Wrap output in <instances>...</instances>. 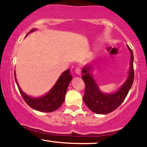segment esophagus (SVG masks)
I'll return each instance as SVG.
<instances>
[{"label":"esophagus","mask_w":147,"mask_h":147,"mask_svg":"<svg viewBox=\"0 0 147 147\" xmlns=\"http://www.w3.org/2000/svg\"><path fill=\"white\" fill-rule=\"evenodd\" d=\"M75 73L77 74V75H81V69L80 67H77L76 69H75Z\"/></svg>","instance_id":"esophagus-1"}]
</instances>
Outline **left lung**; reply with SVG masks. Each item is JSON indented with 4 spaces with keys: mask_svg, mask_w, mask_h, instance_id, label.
Instances as JSON below:
<instances>
[{
    "mask_svg": "<svg viewBox=\"0 0 147 147\" xmlns=\"http://www.w3.org/2000/svg\"><path fill=\"white\" fill-rule=\"evenodd\" d=\"M127 47L131 53V63L129 76L126 82L116 92L112 94L102 93L91 75V70L92 69V65H87L82 69L83 75L82 78L85 84V91L83 96V100L92 112L100 115H105L113 112L122 103L127 97L132 85L134 78L133 52L128 45Z\"/></svg>",
    "mask_w": 147,
    "mask_h": 147,
    "instance_id": "8db88e82",
    "label": "left lung"
}]
</instances>
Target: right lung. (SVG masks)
I'll return each instance as SVG.
<instances>
[{"instance_id":"1","label":"right lung","mask_w":147,"mask_h":147,"mask_svg":"<svg viewBox=\"0 0 147 147\" xmlns=\"http://www.w3.org/2000/svg\"><path fill=\"white\" fill-rule=\"evenodd\" d=\"M34 30H35V29L31 30L28 34ZM14 75L16 76V73H14ZM72 78V77L70 74L69 69H67L60 75L57 82L49 91V92H47L45 95L38 97V98H33V97L28 96L20 88L17 82L16 78H15V80H16L18 90L23 100L31 108L40 111V112H51L58 109L63 103L68 84L70 82Z\"/></svg>"}]
</instances>
